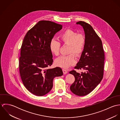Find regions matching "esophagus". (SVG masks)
Listing matches in <instances>:
<instances>
[{"instance_id": "1", "label": "esophagus", "mask_w": 120, "mask_h": 120, "mask_svg": "<svg viewBox=\"0 0 120 120\" xmlns=\"http://www.w3.org/2000/svg\"><path fill=\"white\" fill-rule=\"evenodd\" d=\"M63 73L66 74H67L68 72V71L67 70L65 69H63Z\"/></svg>"}]
</instances>
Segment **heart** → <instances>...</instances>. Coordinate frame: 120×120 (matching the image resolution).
<instances>
[{"mask_svg": "<svg viewBox=\"0 0 120 120\" xmlns=\"http://www.w3.org/2000/svg\"><path fill=\"white\" fill-rule=\"evenodd\" d=\"M59 38L63 44L68 45V53L70 54L61 56L56 59L55 64L58 67L67 68L76 62L73 54L79 57L82 53L86 45V37L82 34H78L77 32L68 29L60 34ZM49 48L52 53L58 56L60 53V43L57 40L52 39L50 42Z\"/></svg>", "mask_w": 120, "mask_h": 120, "instance_id": "1", "label": "heart"}]
</instances>
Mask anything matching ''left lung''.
<instances>
[{
  "mask_svg": "<svg viewBox=\"0 0 120 120\" xmlns=\"http://www.w3.org/2000/svg\"><path fill=\"white\" fill-rule=\"evenodd\" d=\"M76 24L84 29L86 42L79 60L74 68L83 69L86 71L81 73L75 70L69 72L75 77L70 90L76 95L84 96L91 92L103 79L104 52L102 41L91 26L83 21Z\"/></svg>",
  "mask_w": 120,
  "mask_h": 120,
  "instance_id": "left-lung-1",
  "label": "left lung"
}]
</instances>
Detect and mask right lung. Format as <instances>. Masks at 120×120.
<instances>
[{
    "instance_id": "1",
    "label": "right lung",
    "mask_w": 120,
    "mask_h": 120,
    "mask_svg": "<svg viewBox=\"0 0 120 120\" xmlns=\"http://www.w3.org/2000/svg\"><path fill=\"white\" fill-rule=\"evenodd\" d=\"M62 28V25L51 21H40L23 39L19 58V72L23 85L34 95L47 94L52 89L53 79L63 75L59 67L48 68L53 62L50 42Z\"/></svg>"
}]
</instances>
